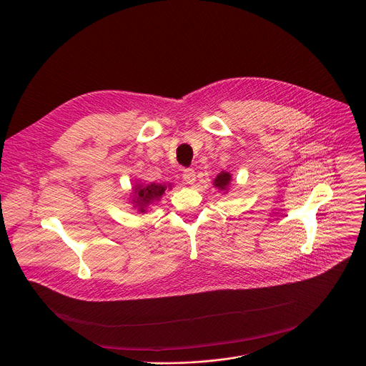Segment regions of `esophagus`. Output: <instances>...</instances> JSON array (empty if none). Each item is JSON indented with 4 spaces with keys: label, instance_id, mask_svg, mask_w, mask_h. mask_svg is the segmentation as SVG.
<instances>
[{
    "label": "esophagus",
    "instance_id": "1",
    "mask_svg": "<svg viewBox=\"0 0 366 366\" xmlns=\"http://www.w3.org/2000/svg\"><path fill=\"white\" fill-rule=\"evenodd\" d=\"M182 178H184V181L187 182V184H189V185H192V184H195V171L192 169V168H187V169H184V172H182Z\"/></svg>",
    "mask_w": 366,
    "mask_h": 366
}]
</instances>
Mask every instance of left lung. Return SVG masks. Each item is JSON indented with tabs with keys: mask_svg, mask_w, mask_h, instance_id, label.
<instances>
[{
	"mask_svg": "<svg viewBox=\"0 0 366 366\" xmlns=\"http://www.w3.org/2000/svg\"><path fill=\"white\" fill-rule=\"evenodd\" d=\"M230 182H232V174L222 171V172L214 178L213 187L217 188L220 192L227 194V189H229V187H230Z\"/></svg>",
	"mask_w": 366,
	"mask_h": 366,
	"instance_id": "left-lung-1",
	"label": "left lung"
}]
</instances>
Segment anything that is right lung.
<instances>
[{
  "label": "right lung",
  "instance_id": "obj_1",
  "mask_svg": "<svg viewBox=\"0 0 366 366\" xmlns=\"http://www.w3.org/2000/svg\"><path fill=\"white\" fill-rule=\"evenodd\" d=\"M171 188H172L171 182H168V184L136 182L132 187L129 199H130V204L133 205V208H136L140 214H144L150 208V205L161 201L165 191L171 189Z\"/></svg>",
  "mask_w": 366,
  "mask_h": 366
}]
</instances>
